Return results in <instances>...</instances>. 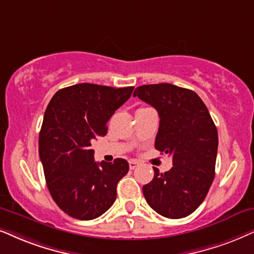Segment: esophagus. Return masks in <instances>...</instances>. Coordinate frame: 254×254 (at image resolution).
I'll return each instance as SVG.
<instances>
[{"mask_svg":"<svg viewBox=\"0 0 254 254\" xmlns=\"http://www.w3.org/2000/svg\"><path fill=\"white\" fill-rule=\"evenodd\" d=\"M138 164H139V163H138L137 160H133V159L129 160V166H130L131 170H133L134 168H136V166H138Z\"/></svg>","mask_w":254,"mask_h":254,"instance_id":"obj_1","label":"esophagus"}]
</instances>
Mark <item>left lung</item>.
I'll use <instances>...</instances> for the list:
<instances>
[{"label":"left lung","instance_id":"obj_1","mask_svg":"<svg viewBox=\"0 0 254 254\" xmlns=\"http://www.w3.org/2000/svg\"><path fill=\"white\" fill-rule=\"evenodd\" d=\"M133 97L158 111L155 147L172 156L173 166L143 186L151 208L160 216L179 219L204 201L214 178L218 132L206 105L192 90L170 83L138 86Z\"/></svg>","mask_w":254,"mask_h":254}]
</instances>
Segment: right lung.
Returning a JSON list of instances; mask_svg holds the SVG:
<instances>
[{"label":"right lung","instance_id":"1","mask_svg":"<svg viewBox=\"0 0 254 254\" xmlns=\"http://www.w3.org/2000/svg\"><path fill=\"white\" fill-rule=\"evenodd\" d=\"M132 90L81 83L59 90L47 107L38 152L48 190L68 216L95 219L116 200L117 184L129 163L95 162L91 143L107 134L108 121Z\"/></svg>","mask_w":254,"mask_h":254}]
</instances>
